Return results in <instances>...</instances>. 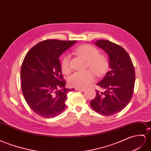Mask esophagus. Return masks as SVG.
Segmentation results:
<instances>
[{
	"mask_svg": "<svg viewBox=\"0 0 151 151\" xmlns=\"http://www.w3.org/2000/svg\"><path fill=\"white\" fill-rule=\"evenodd\" d=\"M76 91H83L85 90V88H82V87H76L75 88Z\"/></svg>",
	"mask_w": 151,
	"mask_h": 151,
	"instance_id": "34e87169",
	"label": "esophagus"
}]
</instances>
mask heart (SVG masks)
<instances>
[{
  "mask_svg": "<svg viewBox=\"0 0 151 151\" xmlns=\"http://www.w3.org/2000/svg\"><path fill=\"white\" fill-rule=\"evenodd\" d=\"M74 52L77 55L87 60L86 68H90L83 71L75 72L69 77V86L75 87H85L88 86L94 80V73L100 76L105 73L109 68V60L103 53H100L98 50L91 45H83L76 47ZM61 69L65 74L71 71L70 56L65 54L61 59Z\"/></svg>",
  "mask_w": 151,
  "mask_h": 151,
  "instance_id": "b5f03b06",
  "label": "heart"
}]
</instances>
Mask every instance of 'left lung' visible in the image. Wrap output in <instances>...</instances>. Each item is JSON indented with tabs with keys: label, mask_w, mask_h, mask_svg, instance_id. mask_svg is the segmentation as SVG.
<instances>
[{
	"label": "left lung",
	"mask_w": 151,
	"mask_h": 151,
	"mask_svg": "<svg viewBox=\"0 0 151 151\" xmlns=\"http://www.w3.org/2000/svg\"><path fill=\"white\" fill-rule=\"evenodd\" d=\"M95 44L109 55L110 70L97 83L101 90H96V97L90 104L98 114L113 115L124 109L132 98L134 66L129 54L122 46L109 40H98Z\"/></svg>",
	"instance_id": "left-lung-1"
}]
</instances>
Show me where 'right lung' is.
I'll return each instance as SVG.
<instances>
[{
    "label": "right lung",
    "mask_w": 151,
    "mask_h": 151,
    "mask_svg": "<svg viewBox=\"0 0 151 151\" xmlns=\"http://www.w3.org/2000/svg\"><path fill=\"white\" fill-rule=\"evenodd\" d=\"M75 42L42 41L29 50L23 61L20 71L23 95L30 109L42 117H56L65 109L70 89L65 87L59 57Z\"/></svg>",
    "instance_id": "obj_1"
}]
</instances>
